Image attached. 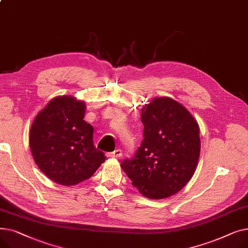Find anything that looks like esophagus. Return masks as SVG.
Masks as SVG:
<instances>
[{"label": "esophagus", "instance_id": "obj_1", "mask_svg": "<svg viewBox=\"0 0 248 248\" xmlns=\"http://www.w3.org/2000/svg\"><path fill=\"white\" fill-rule=\"evenodd\" d=\"M123 155V152L121 150H115L111 153H108L107 154V157H109V158H120L122 157Z\"/></svg>", "mask_w": 248, "mask_h": 248}]
</instances>
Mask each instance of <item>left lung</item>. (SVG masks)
Wrapping results in <instances>:
<instances>
[{"mask_svg":"<svg viewBox=\"0 0 248 248\" xmlns=\"http://www.w3.org/2000/svg\"><path fill=\"white\" fill-rule=\"evenodd\" d=\"M144 140L121 167L132 184L150 199L178 193L191 180L200 155L199 125L176 100L155 98L141 109Z\"/></svg>","mask_w":248,"mask_h":248,"instance_id":"left-lung-1","label":"left lung"}]
</instances>
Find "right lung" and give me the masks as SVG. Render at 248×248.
Here are the masks:
<instances>
[{"label":"right lung","instance_id":"obj_1","mask_svg":"<svg viewBox=\"0 0 248 248\" xmlns=\"http://www.w3.org/2000/svg\"><path fill=\"white\" fill-rule=\"evenodd\" d=\"M85 103L72 96L52 99L37 114L30 149L38 168L55 183L72 186L93 176L106 161L93 146V127L84 120Z\"/></svg>","mask_w":248,"mask_h":248}]
</instances>
